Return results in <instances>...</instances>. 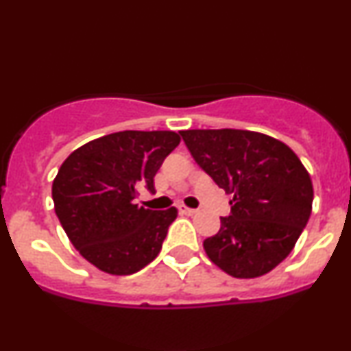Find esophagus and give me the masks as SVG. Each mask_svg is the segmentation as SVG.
<instances>
[{"mask_svg": "<svg viewBox=\"0 0 351 351\" xmlns=\"http://www.w3.org/2000/svg\"><path fill=\"white\" fill-rule=\"evenodd\" d=\"M178 211L181 213V215H186V216H193L196 213V209H191V208H186V206H183V204H181V206H178Z\"/></svg>", "mask_w": 351, "mask_h": 351, "instance_id": "esophagus-1", "label": "esophagus"}]
</instances>
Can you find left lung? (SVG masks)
Listing matches in <instances>:
<instances>
[{"mask_svg": "<svg viewBox=\"0 0 351 351\" xmlns=\"http://www.w3.org/2000/svg\"><path fill=\"white\" fill-rule=\"evenodd\" d=\"M193 160L234 198L204 251L237 279L272 271L291 254L312 213L313 188L291 148L272 136L236 128L183 130Z\"/></svg>", "mask_w": 351, "mask_h": 351, "instance_id": "left-lung-1", "label": "left lung"}]
</instances>
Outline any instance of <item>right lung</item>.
Masks as SVG:
<instances>
[{"label": "right lung", "mask_w": 351, "mask_h": 351, "mask_svg": "<svg viewBox=\"0 0 351 351\" xmlns=\"http://www.w3.org/2000/svg\"><path fill=\"white\" fill-rule=\"evenodd\" d=\"M175 132H117L72 152L52 183L64 231L84 259L114 276H130L158 256L176 208L135 204L138 189L155 193L153 176L178 147Z\"/></svg>", "instance_id": "right-lung-1"}]
</instances>
